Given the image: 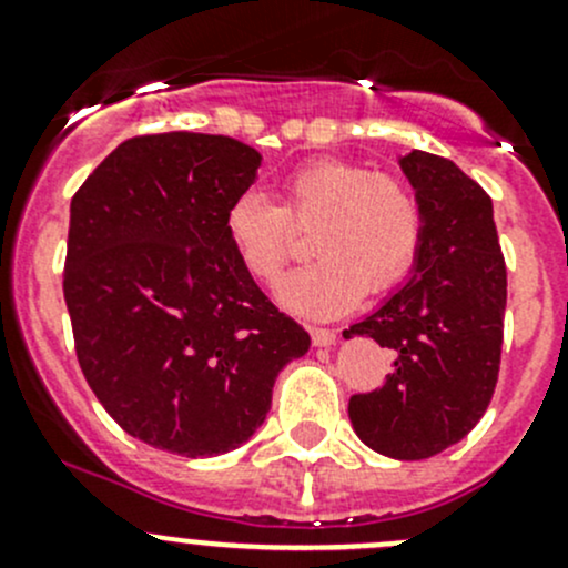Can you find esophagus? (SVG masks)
<instances>
[{"mask_svg":"<svg viewBox=\"0 0 568 568\" xmlns=\"http://www.w3.org/2000/svg\"><path fill=\"white\" fill-rule=\"evenodd\" d=\"M311 341L313 346H332L337 341L335 329H318V326H311Z\"/></svg>","mask_w":568,"mask_h":568,"instance_id":"obj_1","label":"esophagus"}]
</instances>
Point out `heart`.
<instances>
[{
    "instance_id": "heart-1",
    "label": "heart",
    "mask_w": 568,
    "mask_h": 568,
    "mask_svg": "<svg viewBox=\"0 0 568 568\" xmlns=\"http://www.w3.org/2000/svg\"><path fill=\"white\" fill-rule=\"evenodd\" d=\"M285 205L247 189L225 211L239 261L274 283L294 252V227H313L311 266L277 285V302L305 318H335L365 291L387 294L409 277L423 247V209L400 178L346 159H311L283 181Z\"/></svg>"
}]
</instances>
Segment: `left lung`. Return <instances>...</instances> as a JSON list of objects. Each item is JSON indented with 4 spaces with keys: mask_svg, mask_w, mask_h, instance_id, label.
Instances as JSON below:
<instances>
[{
    "mask_svg": "<svg viewBox=\"0 0 568 568\" xmlns=\"http://www.w3.org/2000/svg\"><path fill=\"white\" fill-rule=\"evenodd\" d=\"M423 209L412 277L343 337L393 348V374L352 395L348 417L368 448L400 462L437 456L484 417L500 371L506 261L491 197L450 159H398Z\"/></svg>",
    "mask_w": 568,
    "mask_h": 568,
    "instance_id": "8db88e82",
    "label": "left lung"
}]
</instances>
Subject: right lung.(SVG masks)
<instances>
[{
  "label": "right lung",
  "instance_id": "obj_1",
  "mask_svg": "<svg viewBox=\"0 0 568 568\" xmlns=\"http://www.w3.org/2000/svg\"><path fill=\"white\" fill-rule=\"evenodd\" d=\"M257 168L231 136H134L71 200L62 291L84 379L123 432L186 459L247 443L311 348L225 233Z\"/></svg>",
  "mask_w": 568,
  "mask_h": 568
}]
</instances>
